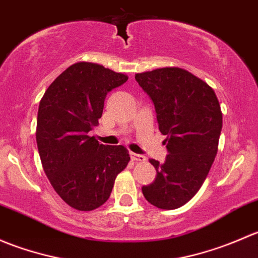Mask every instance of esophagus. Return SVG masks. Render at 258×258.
Masks as SVG:
<instances>
[{
  "label": "esophagus",
  "mask_w": 258,
  "mask_h": 258,
  "mask_svg": "<svg viewBox=\"0 0 258 258\" xmlns=\"http://www.w3.org/2000/svg\"><path fill=\"white\" fill-rule=\"evenodd\" d=\"M130 156H131L132 161H136V162H145L146 161V157L144 155H139V153L131 152L130 153Z\"/></svg>",
  "instance_id": "34e87169"
}]
</instances>
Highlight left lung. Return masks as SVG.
Returning a JSON list of instances; mask_svg holds the SVG:
<instances>
[{"mask_svg":"<svg viewBox=\"0 0 258 258\" xmlns=\"http://www.w3.org/2000/svg\"><path fill=\"white\" fill-rule=\"evenodd\" d=\"M135 79L155 105L168 151L163 163L150 160L157 176L142 194L157 209H178L201 188L217 155L220 102L205 81L179 67L136 74Z\"/></svg>","mask_w":258,"mask_h":258,"instance_id":"1","label":"left lung"}]
</instances>
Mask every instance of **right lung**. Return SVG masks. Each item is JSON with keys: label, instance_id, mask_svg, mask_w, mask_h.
I'll return each instance as SVG.
<instances>
[{"label": "right lung", "instance_id": "right-lung-1", "mask_svg": "<svg viewBox=\"0 0 258 258\" xmlns=\"http://www.w3.org/2000/svg\"><path fill=\"white\" fill-rule=\"evenodd\" d=\"M127 80L102 64L77 62L41 98L36 128L41 162L54 191L72 209L102 206L128 165L126 147L105 146L88 136L102 116L106 95Z\"/></svg>", "mask_w": 258, "mask_h": 258}]
</instances>
